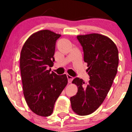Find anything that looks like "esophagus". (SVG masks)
Returning a JSON list of instances; mask_svg holds the SVG:
<instances>
[{"instance_id":"esophagus-1","label":"esophagus","mask_w":132,"mask_h":132,"mask_svg":"<svg viewBox=\"0 0 132 132\" xmlns=\"http://www.w3.org/2000/svg\"><path fill=\"white\" fill-rule=\"evenodd\" d=\"M67 78H68V83H70H70H71L72 81H73L74 77L71 76H70L69 75H67Z\"/></svg>"}]
</instances>
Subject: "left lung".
I'll return each mask as SVG.
<instances>
[{"label":"left lung","mask_w":132,"mask_h":132,"mask_svg":"<svg viewBox=\"0 0 132 132\" xmlns=\"http://www.w3.org/2000/svg\"><path fill=\"white\" fill-rule=\"evenodd\" d=\"M89 82L76 77L72 83L78 88L76 95L70 98L72 109L79 115H87L98 109L107 95L116 76L118 50L109 38L98 34L79 35Z\"/></svg>","instance_id":"8db88e82"}]
</instances>
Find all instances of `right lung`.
Returning a JSON list of instances; mask_svg holds the SVG:
<instances>
[{
    "mask_svg": "<svg viewBox=\"0 0 132 132\" xmlns=\"http://www.w3.org/2000/svg\"><path fill=\"white\" fill-rule=\"evenodd\" d=\"M60 37L50 30H40L27 39L21 51L23 94L30 110L39 116L52 114L56 101L68 83L66 75L47 70L53 65L56 43Z\"/></svg>",
    "mask_w": 132,
    "mask_h": 132,
    "instance_id": "obj_1",
    "label": "right lung"
}]
</instances>
